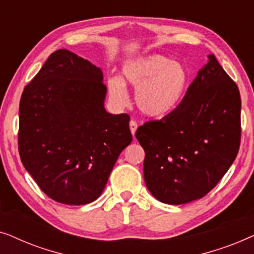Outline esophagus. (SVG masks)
Masks as SVG:
<instances>
[{
    "label": "esophagus",
    "instance_id": "34e87169",
    "mask_svg": "<svg viewBox=\"0 0 254 254\" xmlns=\"http://www.w3.org/2000/svg\"><path fill=\"white\" fill-rule=\"evenodd\" d=\"M129 128H130V133L133 134V136H135V133H136V129H137V124H136V121L130 120Z\"/></svg>",
    "mask_w": 254,
    "mask_h": 254
}]
</instances>
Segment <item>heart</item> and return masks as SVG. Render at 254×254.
<instances>
[{"instance_id": "obj_1", "label": "heart", "mask_w": 254, "mask_h": 254, "mask_svg": "<svg viewBox=\"0 0 254 254\" xmlns=\"http://www.w3.org/2000/svg\"><path fill=\"white\" fill-rule=\"evenodd\" d=\"M190 84V76L182 62L161 54L131 59L121 67L120 77L107 79L110 98L118 106L128 103L126 85L135 89V104L144 116L163 118L178 109Z\"/></svg>"}]
</instances>
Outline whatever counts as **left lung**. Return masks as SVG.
Wrapping results in <instances>:
<instances>
[{"label": "left lung", "instance_id": "obj_1", "mask_svg": "<svg viewBox=\"0 0 254 254\" xmlns=\"http://www.w3.org/2000/svg\"><path fill=\"white\" fill-rule=\"evenodd\" d=\"M241 104L238 86L210 54L178 109L137 128L144 182L156 199L184 204L216 186L238 154Z\"/></svg>", "mask_w": 254, "mask_h": 254}]
</instances>
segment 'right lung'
Masks as SVG:
<instances>
[{"mask_svg": "<svg viewBox=\"0 0 254 254\" xmlns=\"http://www.w3.org/2000/svg\"><path fill=\"white\" fill-rule=\"evenodd\" d=\"M106 92L102 69L68 50L52 53L24 88L20 161L58 202L81 206L95 201L133 140L129 116L105 110Z\"/></svg>", "mask_w": 254, "mask_h": 254, "instance_id": "1", "label": "right lung"}]
</instances>
